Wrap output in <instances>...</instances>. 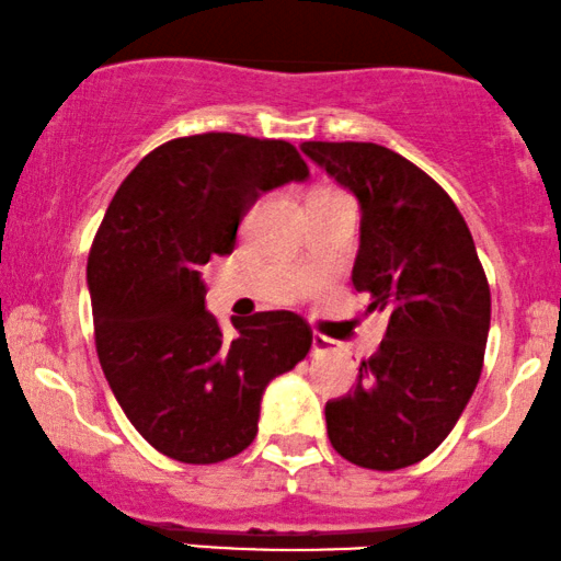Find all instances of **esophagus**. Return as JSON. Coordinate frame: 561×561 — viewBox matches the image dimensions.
Wrapping results in <instances>:
<instances>
[{"instance_id": "esophagus-1", "label": "esophagus", "mask_w": 561, "mask_h": 561, "mask_svg": "<svg viewBox=\"0 0 561 561\" xmlns=\"http://www.w3.org/2000/svg\"><path fill=\"white\" fill-rule=\"evenodd\" d=\"M331 344H333V341H328L325 335H312V354H314V357H320V354H328V352H331Z\"/></svg>"}]
</instances>
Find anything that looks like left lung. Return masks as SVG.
Instances as JSON below:
<instances>
[{"mask_svg":"<svg viewBox=\"0 0 561 561\" xmlns=\"http://www.w3.org/2000/svg\"><path fill=\"white\" fill-rule=\"evenodd\" d=\"M301 151L357 196L352 270L386 339L359 365V383L325 404L328 438L348 462L401 470L457 425L483 370L491 291L457 204L417 164L362 141H305Z\"/></svg>","mask_w":561,"mask_h":561,"instance_id":"1","label":"left lung"}]
</instances>
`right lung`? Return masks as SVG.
Masks as SVG:
<instances>
[{"label": "right lung", "mask_w": 561, "mask_h": 561, "mask_svg": "<svg viewBox=\"0 0 561 561\" xmlns=\"http://www.w3.org/2000/svg\"><path fill=\"white\" fill-rule=\"evenodd\" d=\"M288 141L241 134L173 138L130 170L91 243L96 354L125 417L164 457L215 465L252 444L267 383L312 346L296 312H256L222 335L202 267L233 252L267 191L307 181Z\"/></svg>", "instance_id": "add662e5"}]
</instances>
